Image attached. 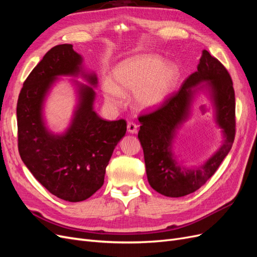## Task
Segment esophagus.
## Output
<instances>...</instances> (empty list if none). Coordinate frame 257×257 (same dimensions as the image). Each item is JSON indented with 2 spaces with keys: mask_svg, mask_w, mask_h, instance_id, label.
<instances>
[{
  "mask_svg": "<svg viewBox=\"0 0 257 257\" xmlns=\"http://www.w3.org/2000/svg\"><path fill=\"white\" fill-rule=\"evenodd\" d=\"M137 127H138L137 124H135L134 122H128L127 123V131H128V133H131V134L136 133Z\"/></svg>",
  "mask_w": 257,
  "mask_h": 257,
  "instance_id": "34e87169",
  "label": "esophagus"
}]
</instances>
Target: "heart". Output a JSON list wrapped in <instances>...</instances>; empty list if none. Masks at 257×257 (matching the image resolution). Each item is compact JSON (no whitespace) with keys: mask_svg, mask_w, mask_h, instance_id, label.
Wrapping results in <instances>:
<instances>
[{"mask_svg":"<svg viewBox=\"0 0 257 257\" xmlns=\"http://www.w3.org/2000/svg\"><path fill=\"white\" fill-rule=\"evenodd\" d=\"M112 80L103 82L106 103L112 108L123 105V94H133L141 110H153L165 103L178 80L176 65L152 53L137 54L122 61L112 71Z\"/></svg>","mask_w":257,"mask_h":257,"instance_id":"b5f03b06","label":"heart"}]
</instances>
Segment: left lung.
Instances as JSON below:
<instances>
[{
  "label": "left lung",
  "instance_id": "1",
  "mask_svg": "<svg viewBox=\"0 0 257 257\" xmlns=\"http://www.w3.org/2000/svg\"><path fill=\"white\" fill-rule=\"evenodd\" d=\"M207 82L216 109V117L225 141L220 149L198 168L185 169L174 160L171 144L175 130L186 118L197 85ZM235 91L227 69L207 50H203L197 71L191 74L180 89L165 103L149 113L139 115L138 132L145 157L146 172L151 188L168 197H181L203 186L228 154L236 134Z\"/></svg>",
  "mask_w": 257,
  "mask_h": 257
}]
</instances>
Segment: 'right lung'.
<instances>
[{
	"instance_id": "1",
	"label": "right lung",
	"mask_w": 257,
	"mask_h": 257,
	"mask_svg": "<svg viewBox=\"0 0 257 257\" xmlns=\"http://www.w3.org/2000/svg\"><path fill=\"white\" fill-rule=\"evenodd\" d=\"M82 58L73 45L54 46L30 73L17 103L18 150L36 180L54 196L71 203L102 188L113 149L126 133V121H106L93 110L95 92L79 85V103L71 126L54 135L45 126L43 104L58 76H77ZM95 85L94 74H82Z\"/></svg>"
}]
</instances>
